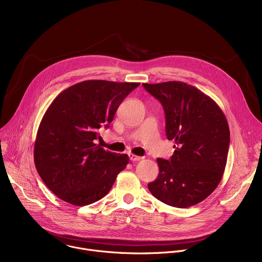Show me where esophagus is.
<instances>
[{"mask_svg":"<svg viewBox=\"0 0 262 262\" xmlns=\"http://www.w3.org/2000/svg\"><path fill=\"white\" fill-rule=\"evenodd\" d=\"M143 158L142 157H139V156H136V155H133L130 154L129 155V160L133 161V162H137V161H141Z\"/></svg>","mask_w":262,"mask_h":262,"instance_id":"esophagus-1","label":"esophagus"}]
</instances>
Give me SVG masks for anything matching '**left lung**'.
<instances>
[{"label": "left lung", "mask_w": 262, "mask_h": 262, "mask_svg": "<svg viewBox=\"0 0 262 262\" xmlns=\"http://www.w3.org/2000/svg\"><path fill=\"white\" fill-rule=\"evenodd\" d=\"M143 87L162 103L166 136L175 142L170 160H157L160 173L148 189L168 205L193 206L216 189L225 171L227 119L214 100L192 85L172 81Z\"/></svg>", "instance_id": "obj_1"}]
</instances>
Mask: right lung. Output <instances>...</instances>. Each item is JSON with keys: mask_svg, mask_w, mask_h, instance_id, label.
<instances>
[{"mask_svg": "<svg viewBox=\"0 0 262 262\" xmlns=\"http://www.w3.org/2000/svg\"><path fill=\"white\" fill-rule=\"evenodd\" d=\"M140 83L84 81L62 91L39 124L34 145L37 172L61 200L77 206L104 197L129 158L96 144L123 99Z\"/></svg>", "mask_w": 262, "mask_h": 262, "instance_id": "obj_1", "label": "right lung"}]
</instances>
